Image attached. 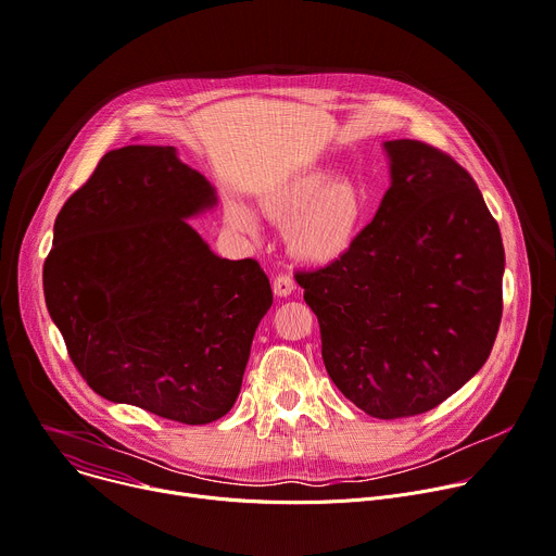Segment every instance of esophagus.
Here are the masks:
<instances>
[{
  "mask_svg": "<svg viewBox=\"0 0 556 556\" xmlns=\"http://www.w3.org/2000/svg\"><path fill=\"white\" fill-rule=\"evenodd\" d=\"M293 289H295V282H293V278H291V276L280 274V276H276V278H274V293H276V295L285 298V295H289Z\"/></svg>",
  "mask_w": 556,
  "mask_h": 556,
  "instance_id": "1",
  "label": "esophagus"
}]
</instances>
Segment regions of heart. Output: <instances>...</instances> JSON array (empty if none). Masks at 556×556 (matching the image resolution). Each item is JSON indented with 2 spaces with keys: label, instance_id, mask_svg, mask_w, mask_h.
I'll return each mask as SVG.
<instances>
[{
  "label": "heart",
  "instance_id": "heart-1",
  "mask_svg": "<svg viewBox=\"0 0 556 556\" xmlns=\"http://www.w3.org/2000/svg\"><path fill=\"white\" fill-rule=\"evenodd\" d=\"M261 208L271 223L287 227V249L298 263L327 267L358 242L369 218V195L350 176L307 168L271 182L261 193ZM227 218L240 231L255 229L253 216L238 202L227 206Z\"/></svg>",
  "mask_w": 556,
  "mask_h": 556
}]
</instances>
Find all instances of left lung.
<instances>
[{
    "label": "left lung",
    "mask_w": 556,
    "mask_h": 556,
    "mask_svg": "<svg viewBox=\"0 0 556 556\" xmlns=\"http://www.w3.org/2000/svg\"><path fill=\"white\" fill-rule=\"evenodd\" d=\"M392 185L354 249L298 271L329 378L382 420L430 412L488 361L505 251L475 178L418 140L386 142Z\"/></svg>",
    "instance_id": "1"
}]
</instances>
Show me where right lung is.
<instances>
[{"label": "right lung", "mask_w": 556, "mask_h": 556, "mask_svg": "<svg viewBox=\"0 0 556 556\" xmlns=\"http://www.w3.org/2000/svg\"><path fill=\"white\" fill-rule=\"evenodd\" d=\"M213 204L174 147L131 144L109 151L58 213L47 307L102 399L185 425L233 407L274 293L258 263L220 258L187 223Z\"/></svg>", "instance_id": "obj_1"}]
</instances>
